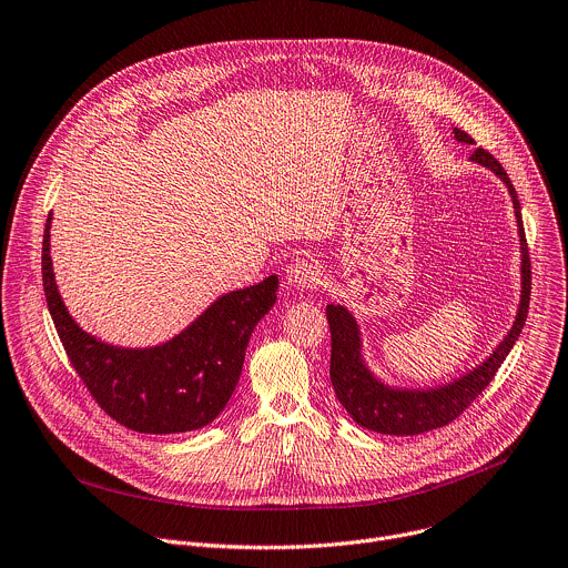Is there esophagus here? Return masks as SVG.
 <instances>
[{
	"label": "esophagus",
	"mask_w": 568,
	"mask_h": 568,
	"mask_svg": "<svg viewBox=\"0 0 568 568\" xmlns=\"http://www.w3.org/2000/svg\"><path fill=\"white\" fill-rule=\"evenodd\" d=\"M285 281L290 287L303 292V290H310L318 283V267L314 265V261H307V258H296L294 263L287 265L285 270Z\"/></svg>",
	"instance_id": "esophagus-1"
}]
</instances>
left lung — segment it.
<instances>
[{
	"mask_svg": "<svg viewBox=\"0 0 568 568\" xmlns=\"http://www.w3.org/2000/svg\"><path fill=\"white\" fill-rule=\"evenodd\" d=\"M453 135L462 144H475V140L462 131L453 129ZM470 162L493 171L508 189V196L513 201V212L517 221V236H519V303L513 318L510 329L504 338L495 345V349L477 363L473 369L459 374L457 379L446 384H435L426 388H404L390 386L379 379L367 365L363 356V336L356 316L345 305H327V323L332 332V358H329V379L336 393V399L347 410V415L363 428L382 435H422L435 428H442L457 419L490 384L495 372L513 349L515 341L521 334L528 314L530 301V261L528 247L521 225V207L517 201V192L513 182L508 180L504 166L484 149H477L470 155Z\"/></svg>",
	"mask_w": 568,
	"mask_h": 568,
	"instance_id": "obj_1",
	"label": "left lung"
}]
</instances>
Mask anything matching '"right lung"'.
<instances>
[{"mask_svg":"<svg viewBox=\"0 0 568 568\" xmlns=\"http://www.w3.org/2000/svg\"><path fill=\"white\" fill-rule=\"evenodd\" d=\"M51 223L42 245L47 305L80 379L118 424L146 435H173L212 424L232 399L250 336L274 307L278 276L219 296L173 338L151 347L106 343L69 314L53 272Z\"/></svg>","mask_w":568,"mask_h":568,"instance_id":"right-lung-1","label":"right lung"}]
</instances>
